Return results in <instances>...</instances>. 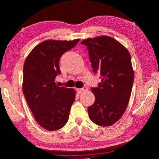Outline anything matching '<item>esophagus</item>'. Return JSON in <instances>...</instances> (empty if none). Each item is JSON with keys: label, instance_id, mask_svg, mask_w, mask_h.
<instances>
[{"label": "esophagus", "instance_id": "1", "mask_svg": "<svg viewBox=\"0 0 159 159\" xmlns=\"http://www.w3.org/2000/svg\"><path fill=\"white\" fill-rule=\"evenodd\" d=\"M87 90H88V88H87V87H85V86H84V87L82 88H80V89H77V91H78V93L79 94L83 93H84L85 91H86Z\"/></svg>", "mask_w": 159, "mask_h": 159}]
</instances>
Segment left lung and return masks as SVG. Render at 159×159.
<instances>
[{
  "label": "left lung",
  "mask_w": 159,
  "mask_h": 159,
  "mask_svg": "<svg viewBox=\"0 0 159 159\" xmlns=\"http://www.w3.org/2000/svg\"><path fill=\"white\" fill-rule=\"evenodd\" d=\"M81 44L87 46L94 73L102 75L98 87L91 88L95 101L88 108L89 117L98 125L111 126L122 117L131 97L134 81L131 55L107 36L89 38Z\"/></svg>",
  "instance_id": "1"
}]
</instances>
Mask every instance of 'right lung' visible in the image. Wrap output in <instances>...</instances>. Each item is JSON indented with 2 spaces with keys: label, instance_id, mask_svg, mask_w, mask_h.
I'll return each mask as SVG.
<instances>
[{
  "label": "right lung",
  "instance_id": "add662e5",
  "mask_svg": "<svg viewBox=\"0 0 159 159\" xmlns=\"http://www.w3.org/2000/svg\"><path fill=\"white\" fill-rule=\"evenodd\" d=\"M79 41L45 40L34 48L24 64V95L36 121L48 131L60 129L68 121L75 91L59 87L55 78L61 73L60 57Z\"/></svg>",
  "mask_w": 159,
  "mask_h": 159
}]
</instances>
